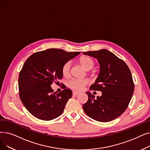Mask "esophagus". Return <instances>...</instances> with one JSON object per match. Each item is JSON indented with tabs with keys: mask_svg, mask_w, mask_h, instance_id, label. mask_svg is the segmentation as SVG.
I'll return each mask as SVG.
<instances>
[{
	"mask_svg": "<svg viewBox=\"0 0 150 150\" xmlns=\"http://www.w3.org/2000/svg\"><path fill=\"white\" fill-rule=\"evenodd\" d=\"M72 94H73V96H76V95L79 94V92H77V91H72Z\"/></svg>",
	"mask_w": 150,
	"mask_h": 150,
	"instance_id": "34e87169",
	"label": "esophagus"
}]
</instances>
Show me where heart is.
Instances as JSON below:
<instances>
[{"mask_svg": "<svg viewBox=\"0 0 150 150\" xmlns=\"http://www.w3.org/2000/svg\"><path fill=\"white\" fill-rule=\"evenodd\" d=\"M79 62L84 69L89 70L92 69L95 65V62L92 57L88 56H83L79 59ZM71 64L70 62H67L63 64L61 68V73L64 77L67 78L69 76L70 74ZM88 81L86 79H72L68 81L67 86L74 90L81 91L83 88L86 86Z\"/></svg>", "mask_w": 150, "mask_h": 150, "instance_id": "obj_1", "label": "heart"}]
</instances>
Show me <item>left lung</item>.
Instances as JSON below:
<instances>
[{
    "label": "left lung",
    "instance_id": "obj_1",
    "mask_svg": "<svg viewBox=\"0 0 150 150\" xmlns=\"http://www.w3.org/2000/svg\"><path fill=\"white\" fill-rule=\"evenodd\" d=\"M84 54L97 58L100 73L89 89L100 91V97L86 92L88 100L83 105L85 113L99 122L111 121L127 109L134 91L132 74L123 60L107 50L83 52Z\"/></svg>",
    "mask_w": 150,
    "mask_h": 150
}]
</instances>
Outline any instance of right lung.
Instances as JSON below:
<instances>
[{
	"mask_svg": "<svg viewBox=\"0 0 150 150\" xmlns=\"http://www.w3.org/2000/svg\"><path fill=\"white\" fill-rule=\"evenodd\" d=\"M80 53L51 48L36 52L25 61L19 74V96L24 106L35 118L50 121L62 113L72 91L65 86L56 94L51 84L58 83L62 78L63 64Z\"/></svg>",
	"mask_w": 150,
	"mask_h": 150,
	"instance_id": "1",
	"label": "right lung"
}]
</instances>
